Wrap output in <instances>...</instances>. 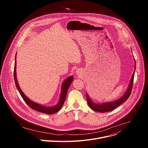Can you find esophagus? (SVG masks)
<instances>
[{"label":"esophagus","mask_w":148,"mask_h":148,"mask_svg":"<svg viewBox=\"0 0 148 148\" xmlns=\"http://www.w3.org/2000/svg\"><path fill=\"white\" fill-rule=\"evenodd\" d=\"M76 74H77L78 76L81 75V74H82V71H81V70H80V69L77 70V71H76Z\"/></svg>","instance_id":"34e87169"}]
</instances>
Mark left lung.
Segmentation results:
<instances>
[{"mask_svg": "<svg viewBox=\"0 0 148 148\" xmlns=\"http://www.w3.org/2000/svg\"><path fill=\"white\" fill-rule=\"evenodd\" d=\"M134 60H135V58H134ZM135 69H136V62L135 60ZM134 74H135V70H134V72L131 77L128 87L127 90H126V92L123 95V96H122L120 98H119L115 101H114L112 102L97 103H95L94 101H92V99L89 97V95H88V94L86 93L87 102H88V104L89 105V107H90V108L92 109L93 111L99 112H102V113L107 112H110V111L114 110V109L118 107L119 105L122 104L123 102H125L126 100L128 99V98H129V97L131 95V93L132 91V86H133Z\"/></svg>", "mask_w": 148, "mask_h": 148, "instance_id": "obj_1", "label": "left lung"}]
</instances>
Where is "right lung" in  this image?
Wrapping results in <instances>:
<instances>
[{"label":"right lung","instance_id":"right-lung-1","mask_svg":"<svg viewBox=\"0 0 148 148\" xmlns=\"http://www.w3.org/2000/svg\"><path fill=\"white\" fill-rule=\"evenodd\" d=\"M16 55H17V53L16 54V56H15V63H14V82H15L16 88L18 91V92H20L21 96H22V97L25 101V102L33 110L42 113L50 115L58 112L61 108L63 104L64 103V101L66 100V98L67 96V91L69 90V88L71 85L72 81H73L74 77L73 75L70 76L62 82V85H61V90L59 101L56 105L52 107L44 106L43 105L36 103L32 101L31 99H30L24 94V92L22 91V90L20 89L18 85V83L17 82V77H16Z\"/></svg>","mask_w":148,"mask_h":148}]
</instances>
